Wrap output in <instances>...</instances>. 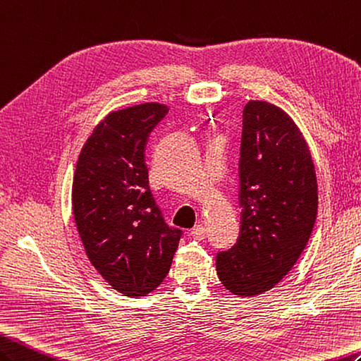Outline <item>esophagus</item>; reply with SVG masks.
I'll use <instances>...</instances> for the list:
<instances>
[{
  "mask_svg": "<svg viewBox=\"0 0 361 361\" xmlns=\"http://www.w3.org/2000/svg\"><path fill=\"white\" fill-rule=\"evenodd\" d=\"M191 238L196 239V241H202L207 236V230L204 226H196L193 230H191Z\"/></svg>",
  "mask_w": 361,
  "mask_h": 361,
  "instance_id": "34e87169",
  "label": "esophagus"
}]
</instances>
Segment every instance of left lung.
Masks as SVG:
<instances>
[{
  "label": "left lung",
  "instance_id": "obj_1",
  "mask_svg": "<svg viewBox=\"0 0 361 361\" xmlns=\"http://www.w3.org/2000/svg\"><path fill=\"white\" fill-rule=\"evenodd\" d=\"M239 205V239L216 256V271L228 292L255 296L289 274L318 210L307 142L286 111L264 100H250L243 111Z\"/></svg>",
  "mask_w": 361,
  "mask_h": 361
}]
</instances>
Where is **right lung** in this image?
<instances>
[{"label": "right lung", "instance_id": "obj_1", "mask_svg": "<svg viewBox=\"0 0 361 361\" xmlns=\"http://www.w3.org/2000/svg\"><path fill=\"white\" fill-rule=\"evenodd\" d=\"M162 103L109 113L87 137L72 182V213L94 269L125 296H147L170 271L182 231L164 221L148 185L145 147Z\"/></svg>", "mask_w": 361, "mask_h": 361}]
</instances>
